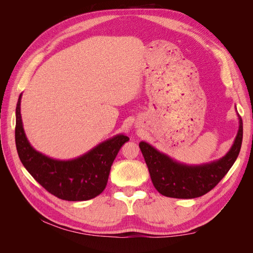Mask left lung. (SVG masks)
Instances as JSON below:
<instances>
[{"mask_svg":"<svg viewBox=\"0 0 253 253\" xmlns=\"http://www.w3.org/2000/svg\"><path fill=\"white\" fill-rule=\"evenodd\" d=\"M239 117V131L226 155L202 165H186L141 141L139 148L148 166L153 185L160 194L174 198L200 197L215 187L230 170L240 154L243 140V121Z\"/></svg>","mask_w":253,"mask_h":253,"instance_id":"8db88e82","label":"left lung"}]
</instances>
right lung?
I'll return each instance as SVG.
<instances>
[{"instance_id": "right-lung-1", "label": "right lung", "mask_w": 253, "mask_h": 253, "mask_svg": "<svg viewBox=\"0 0 253 253\" xmlns=\"http://www.w3.org/2000/svg\"><path fill=\"white\" fill-rule=\"evenodd\" d=\"M21 98L16 109V145L25 169L46 189L61 200L88 201L100 194L108 183L111 167L127 136L119 134L96 145L85 154L70 160H59L38 152L29 143L23 128Z\"/></svg>"}]
</instances>
